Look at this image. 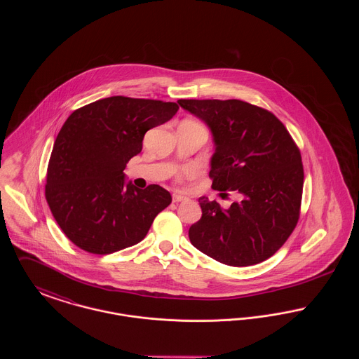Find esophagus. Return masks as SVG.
<instances>
[{
  "mask_svg": "<svg viewBox=\"0 0 359 359\" xmlns=\"http://www.w3.org/2000/svg\"><path fill=\"white\" fill-rule=\"evenodd\" d=\"M172 201H173V203L184 202V201H187V196H184V195H179V194H173V195H172Z\"/></svg>",
  "mask_w": 359,
  "mask_h": 359,
  "instance_id": "1",
  "label": "esophagus"
}]
</instances>
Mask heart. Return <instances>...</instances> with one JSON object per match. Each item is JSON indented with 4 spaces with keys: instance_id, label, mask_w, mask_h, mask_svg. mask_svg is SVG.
Segmentation results:
<instances>
[{
    "instance_id": "obj_1",
    "label": "heart",
    "mask_w": 359,
    "mask_h": 359,
    "mask_svg": "<svg viewBox=\"0 0 359 359\" xmlns=\"http://www.w3.org/2000/svg\"><path fill=\"white\" fill-rule=\"evenodd\" d=\"M183 175H186V176H191V175H194V170H192V168H186V170L183 171Z\"/></svg>"
}]
</instances>
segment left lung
Masks as SVG:
<instances>
[{
	"label": "left lung",
	"mask_w": 359,
	"mask_h": 359,
	"mask_svg": "<svg viewBox=\"0 0 359 359\" xmlns=\"http://www.w3.org/2000/svg\"><path fill=\"white\" fill-rule=\"evenodd\" d=\"M177 103L212 135V188L239 195L229 208L199 198L202 218L188 230L191 243L230 266L273 256L299 221L304 182L300 151L288 130L271 111L238 100Z\"/></svg>",
	"instance_id": "1"
}]
</instances>
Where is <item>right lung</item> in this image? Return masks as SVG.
Returning <instances> with one entry per match:
<instances>
[{
  "label": "right lung",
  "instance_id": "obj_1",
  "mask_svg": "<svg viewBox=\"0 0 359 359\" xmlns=\"http://www.w3.org/2000/svg\"><path fill=\"white\" fill-rule=\"evenodd\" d=\"M177 110L175 102L117 95L69 116L53 144L46 198L72 243L110 255L145 238L171 194L157 184L140 189L123 170L141 152L145 133Z\"/></svg>",
  "mask_w": 359,
  "mask_h": 359
}]
</instances>
